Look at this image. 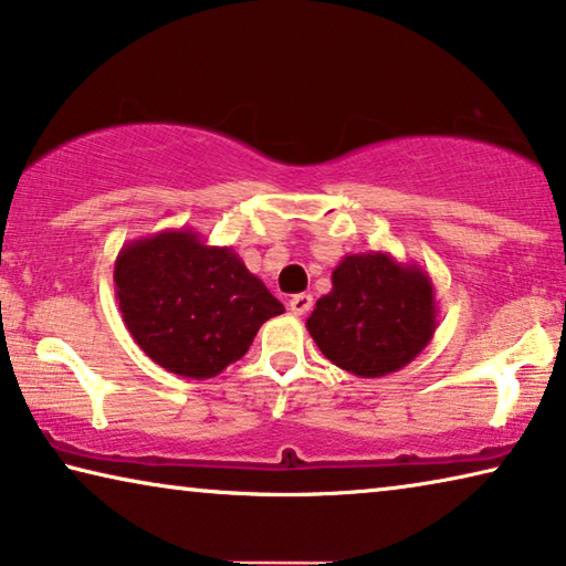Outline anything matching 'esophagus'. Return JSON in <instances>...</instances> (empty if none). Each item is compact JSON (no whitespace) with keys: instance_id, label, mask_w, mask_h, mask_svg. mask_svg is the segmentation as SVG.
<instances>
[{"instance_id":"obj_1","label":"esophagus","mask_w":566,"mask_h":566,"mask_svg":"<svg viewBox=\"0 0 566 566\" xmlns=\"http://www.w3.org/2000/svg\"><path fill=\"white\" fill-rule=\"evenodd\" d=\"M311 306H313L311 293H295V295H291V301H289V308H291V313H295V316H306Z\"/></svg>"}]
</instances>
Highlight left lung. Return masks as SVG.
I'll return each mask as SVG.
<instances>
[{
    "label": "left lung",
    "mask_w": 566,
    "mask_h": 566,
    "mask_svg": "<svg viewBox=\"0 0 566 566\" xmlns=\"http://www.w3.org/2000/svg\"><path fill=\"white\" fill-rule=\"evenodd\" d=\"M306 321L328 361L356 377H385L410 364L438 328L430 275L389 253L346 255Z\"/></svg>",
    "instance_id": "1"
}]
</instances>
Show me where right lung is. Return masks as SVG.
<instances>
[{
    "label": "right lung",
    "instance_id": "obj_1",
    "mask_svg": "<svg viewBox=\"0 0 566 566\" xmlns=\"http://www.w3.org/2000/svg\"><path fill=\"white\" fill-rule=\"evenodd\" d=\"M128 334L151 361L189 379L217 377L245 356L283 303L232 248L179 228L132 240L113 265Z\"/></svg>",
    "mask_w": 566,
    "mask_h": 566
}]
</instances>
